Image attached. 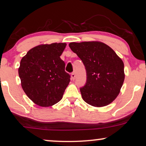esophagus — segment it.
Listing matches in <instances>:
<instances>
[{"mask_svg": "<svg viewBox=\"0 0 146 146\" xmlns=\"http://www.w3.org/2000/svg\"><path fill=\"white\" fill-rule=\"evenodd\" d=\"M75 78H76L75 73L74 72H72V73L71 74V78H72V80H75Z\"/></svg>", "mask_w": 146, "mask_h": 146, "instance_id": "34e87169", "label": "esophagus"}]
</instances>
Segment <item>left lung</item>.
Wrapping results in <instances>:
<instances>
[{"label": "left lung", "instance_id": "1", "mask_svg": "<svg viewBox=\"0 0 146 146\" xmlns=\"http://www.w3.org/2000/svg\"><path fill=\"white\" fill-rule=\"evenodd\" d=\"M69 47L85 66L87 80L85 86L80 88L84 101L98 107L113 102L119 94L125 76L122 59L101 42H73Z\"/></svg>", "mask_w": 146, "mask_h": 146}]
</instances>
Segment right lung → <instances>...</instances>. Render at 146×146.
I'll use <instances>...</instances> for the list:
<instances>
[{
	"label": "right lung",
	"instance_id": "obj_1",
	"mask_svg": "<svg viewBox=\"0 0 146 146\" xmlns=\"http://www.w3.org/2000/svg\"><path fill=\"white\" fill-rule=\"evenodd\" d=\"M66 46L64 43L38 45L20 61L18 74L23 90L39 106L50 107L60 101L70 81L60 57Z\"/></svg>",
	"mask_w": 146,
	"mask_h": 146
}]
</instances>
